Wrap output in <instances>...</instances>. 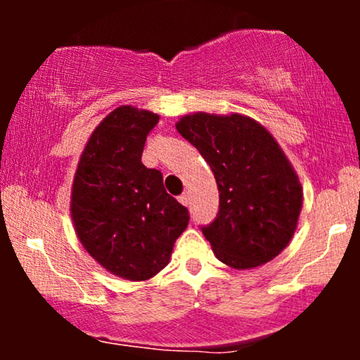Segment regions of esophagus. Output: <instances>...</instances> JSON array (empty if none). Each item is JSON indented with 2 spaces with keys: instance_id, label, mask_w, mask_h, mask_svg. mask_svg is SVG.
<instances>
[{
  "instance_id": "1",
  "label": "esophagus",
  "mask_w": 360,
  "mask_h": 360,
  "mask_svg": "<svg viewBox=\"0 0 360 360\" xmlns=\"http://www.w3.org/2000/svg\"><path fill=\"white\" fill-rule=\"evenodd\" d=\"M179 201L181 203H183L184 206H189V203H191V198H189V194L188 193H183L179 196Z\"/></svg>"
}]
</instances>
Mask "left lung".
I'll return each instance as SVG.
<instances>
[{
  "label": "left lung",
  "instance_id": "1",
  "mask_svg": "<svg viewBox=\"0 0 360 360\" xmlns=\"http://www.w3.org/2000/svg\"><path fill=\"white\" fill-rule=\"evenodd\" d=\"M176 128L217 179L218 213L201 232L218 260L250 269L274 259L291 240L303 205L298 176L278 142L242 115L194 113Z\"/></svg>",
  "mask_w": 360,
  "mask_h": 360
}]
</instances>
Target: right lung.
<instances>
[{
    "mask_svg": "<svg viewBox=\"0 0 360 360\" xmlns=\"http://www.w3.org/2000/svg\"><path fill=\"white\" fill-rule=\"evenodd\" d=\"M150 111L120 106L93 131L72 184L76 233L94 260L113 274L146 281L167 266L189 212L164 189L162 172L142 164Z\"/></svg>",
    "mask_w": 360,
    "mask_h": 360,
    "instance_id": "obj_1",
    "label": "right lung"
}]
</instances>
